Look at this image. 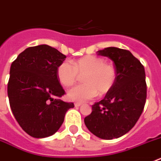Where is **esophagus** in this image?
I'll list each match as a JSON object with an SVG mask.
<instances>
[{
	"instance_id": "1",
	"label": "esophagus",
	"mask_w": 161,
	"mask_h": 161,
	"mask_svg": "<svg viewBox=\"0 0 161 161\" xmlns=\"http://www.w3.org/2000/svg\"><path fill=\"white\" fill-rule=\"evenodd\" d=\"M81 105H82V104H81V103H75V107H80Z\"/></svg>"
}]
</instances>
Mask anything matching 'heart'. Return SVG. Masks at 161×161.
Segmentation results:
<instances>
[{"label": "heart", "mask_w": 161, "mask_h": 161, "mask_svg": "<svg viewBox=\"0 0 161 161\" xmlns=\"http://www.w3.org/2000/svg\"><path fill=\"white\" fill-rule=\"evenodd\" d=\"M58 80L65 86H70L82 76L84 83L69 89L67 97L69 100L85 102L96 95L104 96L113 89L117 79V72L113 65L96 56H86L73 62H61L57 69Z\"/></svg>", "instance_id": "b5f03b06"}]
</instances>
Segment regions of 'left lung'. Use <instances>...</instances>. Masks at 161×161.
<instances>
[{"mask_svg": "<svg viewBox=\"0 0 161 161\" xmlns=\"http://www.w3.org/2000/svg\"><path fill=\"white\" fill-rule=\"evenodd\" d=\"M97 55L114 61L117 79L104 99L92 105L84 122L93 135L109 140L129 132L139 120L146 103V77L143 65L128 50L108 47Z\"/></svg>", "mask_w": 161, "mask_h": 161, "instance_id": "8db88e82", "label": "left lung"}]
</instances>
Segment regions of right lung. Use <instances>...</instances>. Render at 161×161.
Masks as SVG:
<instances>
[{"label":"right lung","instance_id":"1","mask_svg":"<svg viewBox=\"0 0 161 161\" xmlns=\"http://www.w3.org/2000/svg\"><path fill=\"white\" fill-rule=\"evenodd\" d=\"M66 58L47 44L27 47L11 64L8 82L9 105L22 129L37 139L55 134L74 103L60 98L65 91L57 75Z\"/></svg>","mask_w":161,"mask_h":161}]
</instances>
